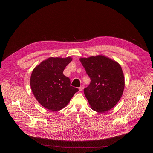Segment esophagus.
<instances>
[{"label": "esophagus", "mask_w": 153, "mask_h": 153, "mask_svg": "<svg viewBox=\"0 0 153 153\" xmlns=\"http://www.w3.org/2000/svg\"><path fill=\"white\" fill-rule=\"evenodd\" d=\"M84 88H85V86H84L83 85H82V86L80 87V88H79V90L80 91H82L84 89Z\"/></svg>", "instance_id": "esophagus-1"}]
</instances>
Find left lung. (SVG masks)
Returning a JSON list of instances; mask_svg holds the SVG:
<instances>
[{"instance_id": "1", "label": "left lung", "mask_w": 153, "mask_h": 153, "mask_svg": "<svg viewBox=\"0 0 153 153\" xmlns=\"http://www.w3.org/2000/svg\"><path fill=\"white\" fill-rule=\"evenodd\" d=\"M91 83L84 94L94 111L103 113L112 109L120 99L125 77L120 65L103 55L79 59Z\"/></svg>"}]
</instances>
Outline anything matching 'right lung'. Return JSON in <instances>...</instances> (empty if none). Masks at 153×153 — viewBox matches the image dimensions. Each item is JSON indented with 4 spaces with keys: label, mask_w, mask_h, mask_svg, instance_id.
I'll list each match as a JSON object with an SVG mask.
<instances>
[{
    "label": "right lung",
    "mask_w": 153,
    "mask_h": 153,
    "mask_svg": "<svg viewBox=\"0 0 153 153\" xmlns=\"http://www.w3.org/2000/svg\"><path fill=\"white\" fill-rule=\"evenodd\" d=\"M73 58L50 57L33 69L30 77L32 92L44 108L57 111L65 108L79 91L70 86V80L63 71Z\"/></svg>",
    "instance_id": "obj_1"
}]
</instances>
